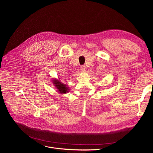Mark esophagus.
Masks as SVG:
<instances>
[{
    "label": "esophagus",
    "mask_w": 153,
    "mask_h": 153,
    "mask_svg": "<svg viewBox=\"0 0 153 153\" xmlns=\"http://www.w3.org/2000/svg\"><path fill=\"white\" fill-rule=\"evenodd\" d=\"M81 69L82 71L85 70V69H86V66H85V65H82V66H81Z\"/></svg>",
    "instance_id": "esophagus-1"
}]
</instances>
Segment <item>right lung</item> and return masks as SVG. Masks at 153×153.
I'll return each mask as SVG.
<instances>
[{"label":"right lung","instance_id":"1","mask_svg":"<svg viewBox=\"0 0 153 153\" xmlns=\"http://www.w3.org/2000/svg\"><path fill=\"white\" fill-rule=\"evenodd\" d=\"M54 84H55L54 85L58 89L60 93H66L68 92V87H66V85L61 84L57 80H54Z\"/></svg>","mask_w":153,"mask_h":153}]
</instances>
